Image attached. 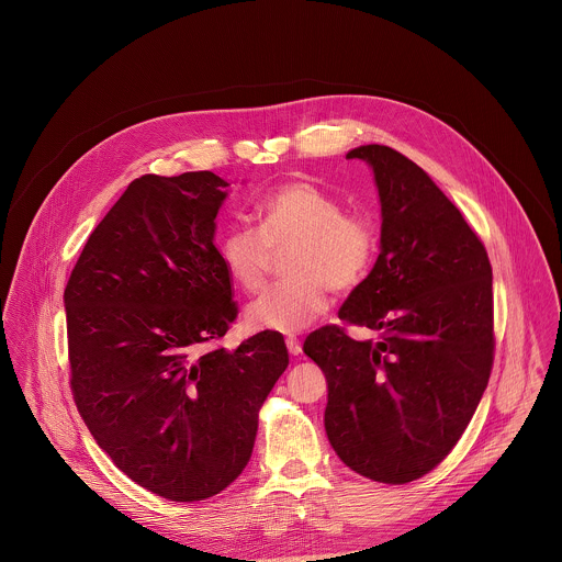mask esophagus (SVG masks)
Returning a JSON list of instances; mask_svg holds the SVG:
<instances>
[{
  "label": "esophagus",
  "mask_w": 562,
  "mask_h": 562,
  "mask_svg": "<svg viewBox=\"0 0 562 562\" xmlns=\"http://www.w3.org/2000/svg\"><path fill=\"white\" fill-rule=\"evenodd\" d=\"M285 346H288V350H290V355H294V357H299L301 352H303V346H301V339L299 337H294V335H290L288 339H285Z\"/></svg>",
  "instance_id": "obj_1"
}]
</instances>
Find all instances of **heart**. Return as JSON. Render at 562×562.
<instances>
[{
	"label": "heart",
	"instance_id": "1",
	"mask_svg": "<svg viewBox=\"0 0 562 562\" xmlns=\"http://www.w3.org/2000/svg\"><path fill=\"white\" fill-rule=\"evenodd\" d=\"M257 227L232 225L216 257L246 292L263 285L274 250L288 246L292 277L255 299L244 321L252 330L299 333L328 310V288L350 292L366 281L379 252V229L366 214L344 212L333 192L307 179L281 183L255 203Z\"/></svg>",
	"mask_w": 562,
	"mask_h": 562
}]
</instances>
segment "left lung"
I'll return each instance as SVG.
<instances>
[{
	"mask_svg": "<svg viewBox=\"0 0 562 562\" xmlns=\"http://www.w3.org/2000/svg\"><path fill=\"white\" fill-rule=\"evenodd\" d=\"M381 201V252L339 310L379 330L357 341L339 326L303 350L326 376V437L370 481L404 484L437 468L461 439L493 363V279L486 250L454 203L415 161L361 145Z\"/></svg>",
	"mask_w": 562,
	"mask_h": 562,
	"instance_id": "1",
	"label": "left lung"
}]
</instances>
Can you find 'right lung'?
Listing matches in <instances>:
<instances>
[{"instance_id": "1", "label": "right lung", "mask_w": 562, "mask_h": 562, "mask_svg": "<svg viewBox=\"0 0 562 562\" xmlns=\"http://www.w3.org/2000/svg\"><path fill=\"white\" fill-rule=\"evenodd\" d=\"M229 183L212 170L134 179L65 290L71 390L83 424L132 481L172 502L221 493L246 468L285 341L221 339L238 310L216 257Z\"/></svg>"}]
</instances>
